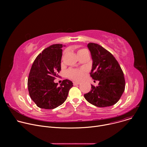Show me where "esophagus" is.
Segmentation results:
<instances>
[{"label": "esophagus", "instance_id": "34e87169", "mask_svg": "<svg viewBox=\"0 0 147 147\" xmlns=\"http://www.w3.org/2000/svg\"><path fill=\"white\" fill-rule=\"evenodd\" d=\"M81 84V82H73V84L74 85V86H76V85H79V84Z\"/></svg>", "mask_w": 147, "mask_h": 147}]
</instances>
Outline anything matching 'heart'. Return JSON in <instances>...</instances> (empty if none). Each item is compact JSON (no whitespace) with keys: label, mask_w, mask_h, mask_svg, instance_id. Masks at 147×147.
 Returning a JSON list of instances; mask_svg holds the SVG:
<instances>
[{"label":"heart","mask_w":147,"mask_h":147,"mask_svg":"<svg viewBox=\"0 0 147 147\" xmlns=\"http://www.w3.org/2000/svg\"><path fill=\"white\" fill-rule=\"evenodd\" d=\"M84 50L86 49H80L78 51L77 54H79L80 53L82 52ZM86 71H87V70L85 68H82L80 69H70L67 71L66 74L67 77L71 79H73L74 80H80L84 77V76Z\"/></svg>","instance_id":"1"}]
</instances>
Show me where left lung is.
<instances>
[{
    "label": "left lung",
    "instance_id": "1",
    "mask_svg": "<svg viewBox=\"0 0 147 147\" xmlns=\"http://www.w3.org/2000/svg\"><path fill=\"white\" fill-rule=\"evenodd\" d=\"M92 67L91 77L99 81L96 87L84 95L86 99L97 107H107L116 103L125 89L123 72L113 55L100 45L89 43Z\"/></svg>",
    "mask_w": 147,
    "mask_h": 147
}]
</instances>
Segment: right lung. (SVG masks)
Here are the masks:
<instances>
[{"label":"right lung","mask_w":147,"mask_h":147,"mask_svg":"<svg viewBox=\"0 0 147 147\" xmlns=\"http://www.w3.org/2000/svg\"><path fill=\"white\" fill-rule=\"evenodd\" d=\"M62 44H53L45 49L35 59L29 73L28 89L30 96L36 106L52 109L66 100L73 82L64 80L57 86L54 82L61 70Z\"/></svg>","instance_id":"add662e5"}]
</instances>
